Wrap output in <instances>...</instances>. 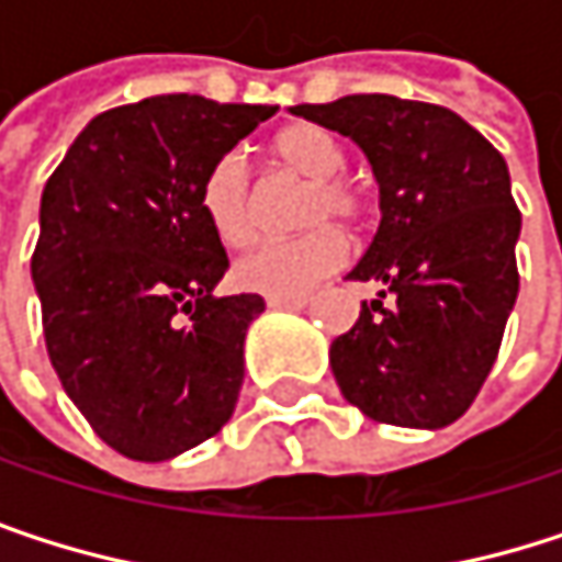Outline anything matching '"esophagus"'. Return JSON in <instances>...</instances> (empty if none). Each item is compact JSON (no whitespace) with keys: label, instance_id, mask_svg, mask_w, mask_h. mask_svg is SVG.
<instances>
[{"label":"esophagus","instance_id":"34e87169","mask_svg":"<svg viewBox=\"0 0 562 562\" xmlns=\"http://www.w3.org/2000/svg\"><path fill=\"white\" fill-rule=\"evenodd\" d=\"M270 308H305L308 295H267Z\"/></svg>","mask_w":562,"mask_h":562}]
</instances>
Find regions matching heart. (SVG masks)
Listing matches in <instances>:
<instances>
[{
	"instance_id": "obj_1",
	"label": "heart",
	"mask_w": 562,
	"mask_h": 562,
	"mask_svg": "<svg viewBox=\"0 0 562 562\" xmlns=\"http://www.w3.org/2000/svg\"><path fill=\"white\" fill-rule=\"evenodd\" d=\"M270 159L282 175L308 181L302 198V224H318L289 240H263L234 263V280L263 295H302L318 280L335 273L348 257V240L338 227L322 224L338 217L345 224L361 221L364 191L345 178L341 143L315 123H289L270 143ZM201 211L211 231L240 247L257 227V178L240 153H224L201 178Z\"/></svg>"
}]
</instances>
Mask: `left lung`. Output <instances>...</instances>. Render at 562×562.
I'll return each instance as SVG.
<instances>
[{"instance_id": "8db88e82", "label": "left lung", "mask_w": 562, "mask_h": 562, "mask_svg": "<svg viewBox=\"0 0 562 562\" xmlns=\"http://www.w3.org/2000/svg\"><path fill=\"white\" fill-rule=\"evenodd\" d=\"M361 146L381 227L348 280L381 282L328 361L351 406L409 429L456 423L479 396L517 299L520 211L502 153L459 113L387 93L292 106Z\"/></svg>"}]
</instances>
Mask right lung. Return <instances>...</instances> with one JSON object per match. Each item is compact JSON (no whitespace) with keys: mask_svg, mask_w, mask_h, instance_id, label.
<instances>
[{"mask_svg":"<svg viewBox=\"0 0 562 562\" xmlns=\"http://www.w3.org/2000/svg\"><path fill=\"white\" fill-rule=\"evenodd\" d=\"M277 106L162 93L87 123L42 191L32 280L60 387L126 459L221 432L257 292L214 295L227 250L201 211L211 162Z\"/></svg>","mask_w":562,"mask_h":562,"instance_id":"obj_1","label":"right lung"}]
</instances>
